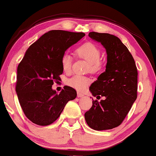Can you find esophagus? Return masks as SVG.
<instances>
[{
	"mask_svg": "<svg viewBox=\"0 0 156 156\" xmlns=\"http://www.w3.org/2000/svg\"><path fill=\"white\" fill-rule=\"evenodd\" d=\"M77 96H78V98H81V97H83V96H84V95H83V93H79V92H78V95H77Z\"/></svg>",
	"mask_w": 156,
	"mask_h": 156,
	"instance_id": "34e87169",
	"label": "esophagus"
}]
</instances>
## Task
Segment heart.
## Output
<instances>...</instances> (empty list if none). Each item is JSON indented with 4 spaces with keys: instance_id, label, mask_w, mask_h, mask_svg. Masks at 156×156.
Masks as SVG:
<instances>
[{
    "instance_id": "obj_1",
    "label": "heart",
    "mask_w": 156,
    "mask_h": 156,
    "mask_svg": "<svg viewBox=\"0 0 156 156\" xmlns=\"http://www.w3.org/2000/svg\"><path fill=\"white\" fill-rule=\"evenodd\" d=\"M75 54L78 57L84 59L89 63V69L91 73H97L101 68V63L99 60L101 51L99 48L91 42H87L76 48ZM61 66L65 73L71 71L72 57L65 54L61 58ZM67 84L78 91H83L90 83V79L86 76L75 75L67 80Z\"/></svg>"
}]
</instances>
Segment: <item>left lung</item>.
Here are the masks:
<instances>
[{
	"label": "left lung",
	"mask_w": 156,
	"mask_h": 156,
	"mask_svg": "<svg viewBox=\"0 0 156 156\" xmlns=\"http://www.w3.org/2000/svg\"><path fill=\"white\" fill-rule=\"evenodd\" d=\"M88 36L105 48L107 64L105 71L90 87L93 96H104L105 99L99 102L93 99L84 117L94 130L112 129L122 123L137 99V67L129 49L116 36L96 32Z\"/></svg>",
	"instance_id": "1"
}]
</instances>
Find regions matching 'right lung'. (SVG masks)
Instances as JSON below:
<instances>
[{"instance_id":"1","label":"right lung","mask_w":156,"mask_h":156,"mask_svg":"<svg viewBox=\"0 0 156 156\" xmlns=\"http://www.w3.org/2000/svg\"><path fill=\"white\" fill-rule=\"evenodd\" d=\"M84 36L83 33L50 30L26 51L18 66L16 92L24 114L34 123H53L66 103L76 98L73 87L65 86L57 94L52 85L63 72L61 58L65 51Z\"/></svg>"}]
</instances>
